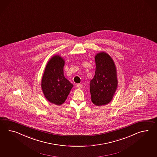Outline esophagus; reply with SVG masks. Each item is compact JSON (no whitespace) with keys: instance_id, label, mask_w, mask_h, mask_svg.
Instances as JSON below:
<instances>
[{"instance_id":"34e87169","label":"esophagus","mask_w":157,"mask_h":157,"mask_svg":"<svg viewBox=\"0 0 157 157\" xmlns=\"http://www.w3.org/2000/svg\"><path fill=\"white\" fill-rule=\"evenodd\" d=\"M83 86L82 84H77V87L78 88H82Z\"/></svg>"}]
</instances>
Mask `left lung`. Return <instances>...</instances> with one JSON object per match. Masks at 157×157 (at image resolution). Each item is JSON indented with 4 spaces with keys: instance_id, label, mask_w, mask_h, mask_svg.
Returning <instances> with one entry per match:
<instances>
[{
    "instance_id": "1",
    "label": "left lung",
    "mask_w": 157,
    "mask_h": 157,
    "mask_svg": "<svg viewBox=\"0 0 157 157\" xmlns=\"http://www.w3.org/2000/svg\"><path fill=\"white\" fill-rule=\"evenodd\" d=\"M95 74L90 82L92 103L97 106L105 105L112 99L117 87L114 62L104 52L95 56Z\"/></svg>"
}]
</instances>
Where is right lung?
I'll list each match as a JSON object with an SVG mask.
<instances>
[{
	"instance_id": "add662e5",
	"label": "right lung",
	"mask_w": 157,
	"mask_h": 157,
	"mask_svg": "<svg viewBox=\"0 0 157 157\" xmlns=\"http://www.w3.org/2000/svg\"><path fill=\"white\" fill-rule=\"evenodd\" d=\"M65 61L59 56H55L48 62L44 73L41 87L46 99L56 105L65 102L73 87L63 74Z\"/></svg>"
}]
</instances>
